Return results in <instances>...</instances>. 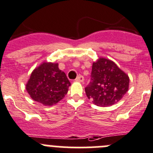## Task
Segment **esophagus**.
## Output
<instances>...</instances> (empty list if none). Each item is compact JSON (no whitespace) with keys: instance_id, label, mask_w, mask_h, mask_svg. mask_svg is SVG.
<instances>
[{"instance_id":"1","label":"esophagus","mask_w":153,"mask_h":153,"mask_svg":"<svg viewBox=\"0 0 153 153\" xmlns=\"http://www.w3.org/2000/svg\"><path fill=\"white\" fill-rule=\"evenodd\" d=\"M84 80V77L82 76V75H79V76H78L76 78V79H75V81H78V82H83Z\"/></svg>"}]
</instances>
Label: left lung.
Listing matches in <instances>:
<instances>
[{"instance_id":"8db88e82","label":"left lung","mask_w":153,"mask_h":153,"mask_svg":"<svg viewBox=\"0 0 153 153\" xmlns=\"http://www.w3.org/2000/svg\"><path fill=\"white\" fill-rule=\"evenodd\" d=\"M128 76L114 62L100 58L93 63L85 93L95 105L107 107L122 99L128 91Z\"/></svg>"}]
</instances>
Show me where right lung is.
<instances>
[{"label":"right lung","mask_w":153,"mask_h":153,"mask_svg":"<svg viewBox=\"0 0 153 153\" xmlns=\"http://www.w3.org/2000/svg\"><path fill=\"white\" fill-rule=\"evenodd\" d=\"M70 85L57 63H44L31 73L26 90L34 101L51 106L66 96Z\"/></svg>","instance_id":"right-lung-1"}]
</instances>
